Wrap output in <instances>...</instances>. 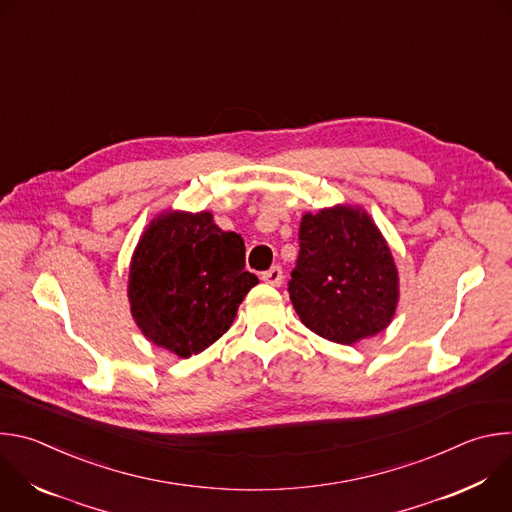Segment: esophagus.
I'll return each mask as SVG.
<instances>
[{
    "label": "esophagus",
    "instance_id": "34e87169",
    "mask_svg": "<svg viewBox=\"0 0 512 512\" xmlns=\"http://www.w3.org/2000/svg\"><path fill=\"white\" fill-rule=\"evenodd\" d=\"M261 279H263L265 283H271V285H281V281H283V271H281L279 265H273L271 269H267V271L261 273Z\"/></svg>",
    "mask_w": 512,
    "mask_h": 512
}]
</instances>
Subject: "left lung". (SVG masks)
<instances>
[{"instance_id": "left-lung-1", "label": "left lung", "mask_w": 512, "mask_h": 512, "mask_svg": "<svg viewBox=\"0 0 512 512\" xmlns=\"http://www.w3.org/2000/svg\"><path fill=\"white\" fill-rule=\"evenodd\" d=\"M300 320L338 344L385 330L399 300L393 255L375 223L350 206L304 214L287 283Z\"/></svg>"}]
</instances>
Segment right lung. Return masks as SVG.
Returning <instances> with one entry per match:
<instances>
[{"label": "right lung", "instance_id": "add662e5", "mask_svg": "<svg viewBox=\"0 0 512 512\" xmlns=\"http://www.w3.org/2000/svg\"><path fill=\"white\" fill-rule=\"evenodd\" d=\"M245 243L210 212H168L143 233L129 267L131 314L154 344L188 358L221 338L249 289Z\"/></svg>", "mask_w": 512, "mask_h": 512}]
</instances>
